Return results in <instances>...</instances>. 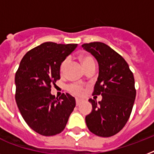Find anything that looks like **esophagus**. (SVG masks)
Masks as SVG:
<instances>
[{
	"label": "esophagus",
	"mask_w": 154,
	"mask_h": 154,
	"mask_svg": "<svg viewBox=\"0 0 154 154\" xmlns=\"http://www.w3.org/2000/svg\"><path fill=\"white\" fill-rule=\"evenodd\" d=\"M82 101H82V99H79V98L76 99V104H77V105H79L82 102Z\"/></svg>",
	"instance_id": "34e87169"
}]
</instances>
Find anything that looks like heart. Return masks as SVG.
<instances>
[{
    "label": "heart",
    "instance_id": "1",
    "mask_svg": "<svg viewBox=\"0 0 154 154\" xmlns=\"http://www.w3.org/2000/svg\"><path fill=\"white\" fill-rule=\"evenodd\" d=\"M81 61H82L83 66H85V65H88L89 63L94 62V58L92 57L86 55V56H83V57H82V58H81ZM67 62H68V60L67 59H65V60H63L62 63L60 64V72H64V70H65V67H66V65H67ZM68 89H69V91L71 94H75V95H82V94L84 93V87L80 84L69 85V87H68Z\"/></svg>",
    "mask_w": 154,
    "mask_h": 154
}]
</instances>
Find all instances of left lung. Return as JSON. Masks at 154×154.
I'll use <instances>...</instances> for the list:
<instances>
[{
    "label": "left lung",
    "instance_id": "left-lung-1",
    "mask_svg": "<svg viewBox=\"0 0 154 154\" xmlns=\"http://www.w3.org/2000/svg\"><path fill=\"white\" fill-rule=\"evenodd\" d=\"M82 48L97 60L99 74L93 94L102 96L98 102L89 100L93 109L85 117L87 127L97 136H113L131 114L136 97L134 74L124 58L105 43L91 42Z\"/></svg>",
    "mask_w": 154,
    "mask_h": 154
}]
</instances>
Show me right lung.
Listing matches in <instances>:
<instances>
[{
    "label": "right lung",
    "instance_id": "add662e5",
    "mask_svg": "<svg viewBox=\"0 0 154 154\" xmlns=\"http://www.w3.org/2000/svg\"><path fill=\"white\" fill-rule=\"evenodd\" d=\"M77 46L45 42L20 60L15 75L16 101L28 125L41 135L61 133L76 106L75 98L69 94L55 98L51 85L60 78V64Z\"/></svg>",
    "mask_w": 154,
    "mask_h": 154
}]
</instances>
